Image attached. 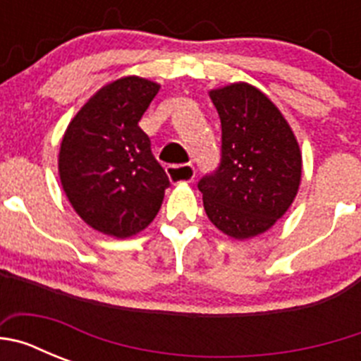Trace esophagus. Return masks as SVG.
Masks as SVG:
<instances>
[{
	"instance_id": "obj_1",
	"label": "esophagus",
	"mask_w": 361,
	"mask_h": 361,
	"mask_svg": "<svg viewBox=\"0 0 361 361\" xmlns=\"http://www.w3.org/2000/svg\"><path fill=\"white\" fill-rule=\"evenodd\" d=\"M166 173L170 177L171 183H193L195 178V166L193 164H180V166H168Z\"/></svg>"
}]
</instances>
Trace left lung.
<instances>
[{"label":"left lung","mask_w":361,"mask_h":361,"mask_svg":"<svg viewBox=\"0 0 361 361\" xmlns=\"http://www.w3.org/2000/svg\"><path fill=\"white\" fill-rule=\"evenodd\" d=\"M222 124L219 170L199 183L216 229L245 240L286 215L302 180V152L273 101L250 82L209 90Z\"/></svg>","instance_id":"obj_1"}]
</instances>
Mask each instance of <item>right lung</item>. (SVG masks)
I'll return each mask as SVG.
<instances>
[{
	"label": "right lung",
	"mask_w": 361,
	"mask_h": 361,
	"mask_svg": "<svg viewBox=\"0 0 361 361\" xmlns=\"http://www.w3.org/2000/svg\"><path fill=\"white\" fill-rule=\"evenodd\" d=\"M161 85L126 75L99 88L66 126L57 168L79 216L108 237L152 224L170 180L139 126Z\"/></svg>",
	"instance_id": "obj_1"
}]
</instances>
